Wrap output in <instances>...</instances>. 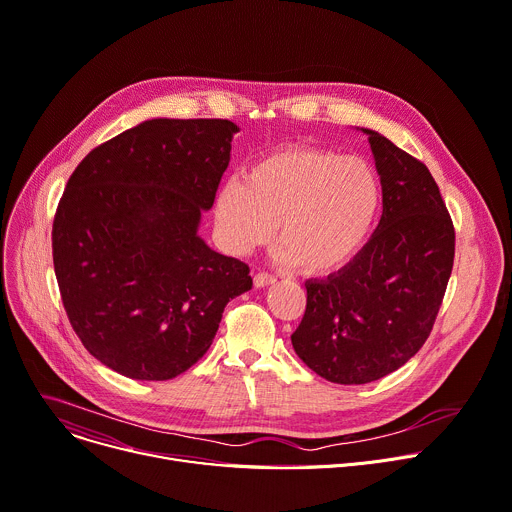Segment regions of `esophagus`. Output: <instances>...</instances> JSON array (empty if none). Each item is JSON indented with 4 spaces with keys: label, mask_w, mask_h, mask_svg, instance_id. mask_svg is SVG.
Returning a JSON list of instances; mask_svg holds the SVG:
<instances>
[{
    "label": "esophagus",
    "mask_w": 512,
    "mask_h": 512,
    "mask_svg": "<svg viewBox=\"0 0 512 512\" xmlns=\"http://www.w3.org/2000/svg\"><path fill=\"white\" fill-rule=\"evenodd\" d=\"M277 280L273 275H269V273H265V271H259V273H255V277H253V284H255V288H267V286H271V284H275Z\"/></svg>",
    "instance_id": "1"
}]
</instances>
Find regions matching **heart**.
I'll return each mask as SVG.
<instances>
[{"label":"heart","instance_id":"b5f03b06","mask_svg":"<svg viewBox=\"0 0 512 512\" xmlns=\"http://www.w3.org/2000/svg\"><path fill=\"white\" fill-rule=\"evenodd\" d=\"M378 204V175L365 159L286 145L251 163L243 183L224 185L216 224L235 253L269 243L277 224L282 261L306 275H324L363 247Z\"/></svg>","mask_w":512,"mask_h":512}]
</instances>
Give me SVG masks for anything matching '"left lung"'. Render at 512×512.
<instances>
[{
    "instance_id": "1",
    "label": "left lung",
    "mask_w": 512,
    "mask_h": 512,
    "mask_svg": "<svg viewBox=\"0 0 512 512\" xmlns=\"http://www.w3.org/2000/svg\"><path fill=\"white\" fill-rule=\"evenodd\" d=\"M382 183V218L357 257L306 282L292 335L298 357L324 380L369 384L402 367L429 339L455 257V230L423 161L363 128Z\"/></svg>"
}]
</instances>
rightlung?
Segmentation results:
<instances>
[{"instance_id":"add662e5","label":"right lung","mask_w":512,"mask_h":512,"mask_svg":"<svg viewBox=\"0 0 512 512\" xmlns=\"http://www.w3.org/2000/svg\"><path fill=\"white\" fill-rule=\"evenodd\" d=\"M239 128L157 118L89 151L53 222L61 300L83 347L132 380L163 382L212 345L249 265L200 237Z\"/></svg>"}]
</instances>
